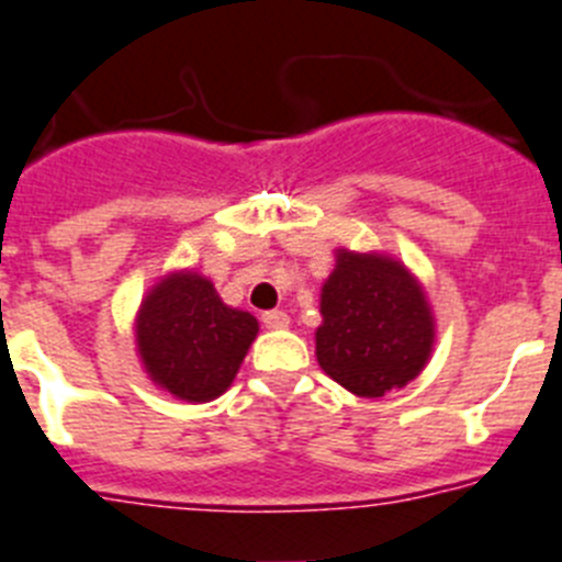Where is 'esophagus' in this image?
Segmentation results:
<instances>
[{
	"label": "esophagus",
	"mask_w": 562,
	"mask_h": 562,
	"mask_svg": "<svg viewBox=\"0 0 562 562\" xmlns=\"http://www.w3.org/2000/svg\"><path fill=\"white\" fill-rule=\"evenodd\" d=\"M263 327L267 329H286L290 327V315L281 313V310H270V313H263Z\"/></svg>",
	"instance_id": "obj_1"
}]
</instances>
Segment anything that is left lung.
<instances>
[{
	"label": "left lung",
	"instance_id": "left-lung-1",
	"mask_svg": "<svg viewBox=\"0 0 562 562\" xmlns=\"http://www.w3.org/2000/svg\"><path fill=\"white\" fill-rule=\"evenodd\" d=\"M435 349V313L424 284L386 252L335 249L321 286L315 358L358 397H383L424 372Z\"/></svg>",
	"mask_w": 562,
	"mask_h": 562
}]
</instances>
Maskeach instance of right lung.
I'll list each match as a JSON object with an SVG mask.
<instances>
[{
	"mask_svg": "<svg viewBox=\"0 0 562 562\" xmlns=\"http://www.w3.org/2000/svg\"><path fill=\"white\" fill-rule=\"evenodd\" d=\"M133 329L138 363L158 390L207 404L233 386L258 321L224 304L207 276L172 270L147 290Z\"/></svg>",
	"mask_w": 562,
	"mask_h": 562,
	"instance_id": "add662e5",
	"label": "right lung"
}]
</instances>
